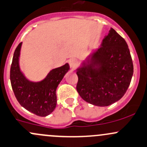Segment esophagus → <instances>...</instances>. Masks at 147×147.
Segmentation results:
<instances>
[{
  "mask_svg": "<svg viewBox=\"0 0 147 147\" xmlns=\"http://www.w3.org/2000/svg\"><path fill=\"white\" fill-rule=\"evenodd\" d=\"M68 62L71 68L75 69L77 67V65H78V61H77L75 58H71V59L69 60Z\"/></svg>",
  "mask_w": 147,
  "mask_h": 147,
  "instance_id": "esophagus-1",
  "label": "esophagus"
}]
</instances>
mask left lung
<instances>
[{
  "mask_svg": "<svg viewBox=\"0 0 147 147\" xmlns=\"http://www.w3.org/2000/svg\"><path fill=\"white\" fill-rule=\"evenodd\" d=\"M77 91L84 101L108 106L125 94L133 75V63L125 40L111 28L101 47L77 69Z\"/></svg>",
  "mask_w": 147,
  "mask_h": 147,
  "instance_id": "obj_1",
  "label": "left lung"
}]
</instances>
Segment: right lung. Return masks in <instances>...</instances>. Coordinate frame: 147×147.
<instances>
[{"instance_id":"obj_1","label":"right lung","mask_w":147,"mask_h":147,"mask_svg":"<svg viewBox=\"0 0 147 147\" xmlns=\"http://www.w3.org/2000/svg\"><path fill=\"white\" fill-rule=\"evenodd\" d=\"M22 44L16 48L10 67V82L17 100L29 112L41 117L47 116L56 107V89L69 69L68 63L53 69L40 82L29 81L21 72L19 65Z\"/></svg>"}]
</instances>
